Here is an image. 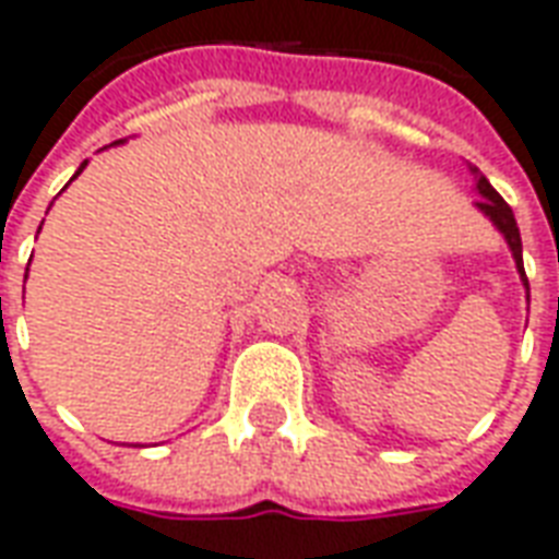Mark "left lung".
Segmentation results:
<instances>
[{
  "label": "left lung",
  "mask_w": 559,
  "mask_h": 559,
  "mask_svg": "<svg viewBox=\"0 0 559 559\" xmlns=\"http://www.w3.org/2000/svg\"><path fill=\"white\" fill-rule=\"evenodd\" d=\"M468 168H471V175H474V189L479 192L477 204L474 206H477L479 213L489 218L491 225L498 227L500 234H503V239H507V246H510L512 251V260H515V269H519V275H522L527 299H531V284H527V275H524V260H522V234H519V225H515V216H512L510 204L495 192V186H491L486 177L479 175V168H474V165H468Z\"/></svg>",
  "instance_id": "8db88e82"
}]
</instances>
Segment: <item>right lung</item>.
<instances>
[{
    "instance_id": "obj_1",
    "label": "right lung",
    "mask_w": 559,
    "mask_h": 559,
    "mask_svg": "<svg viewBox=\"0 0 559 559\" xmlns=\"http://www.w3.org/2000/svg\"><path fill=\"white\" fill-rule=\"evenodd\" d=\"M115 144H123V139H121V142H115ZM85 165H88V159H85V163L80 165V171H76V175H82V168H85ZM76 175H73V177H76ZM73 177H70V180H73Z\"/></svg>"
}]
</instances>
